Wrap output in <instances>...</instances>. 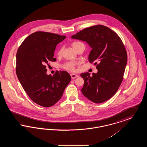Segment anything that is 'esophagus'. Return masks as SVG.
<instances>
[{
	"label": "esophagus",
	"mask_w": 147,
	"mask_h": 147,
	"mask_svg": "<svg viewBox=\"0 0 147 147\" xmlns=\"http://www.w3.org/2000/svg\"><path fill=\"white\" fill-rule=\"evenodd\" d=\"M70 76H71L72 79H75V78H76L77 77H79L78 75L76 74H70Z\"/></svg>",
	"instance_id": "34e87169"
}]
</instances>
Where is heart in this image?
<instances>
[{
    "label": "heart",
    "instance_id": "obj_1",
    "mask_svg": "<svg viewBox=\"0 0 147 147\" xmlns=\"http://www.w3.org/2000/svg\"><path fill=\"white\" fill-rule=\"evenodd\" d=\"M71 46L73 47V49L75 50H77L79 47L81 46H84V43L80 41H74L71 43ZM63 51V48L61 47L60 49L57 51V54L58 56H60ZM76 63L73 62H69L67 63H65L63 65V67L66 70H70V71H74L76 69Z\"/></svg>",
    "mask_w": 147,
    "mask_h": 147
}]
</instances>
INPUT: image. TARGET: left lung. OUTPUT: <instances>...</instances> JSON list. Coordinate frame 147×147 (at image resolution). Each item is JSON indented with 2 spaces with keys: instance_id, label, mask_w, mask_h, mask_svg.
Returning <instances> with one entry per match:
<instances>
[{
  "instance_id": "8db88e82",
  "label": "left lung",
  "mask_w": 147,
  "mask_h": 147,
  "mask_svg": "<svg viewBox=\"0 0 147 147\" xmlns=\"http://www.w3.org/2000/svg\"><path fill=\"white\" fill-rule=\"evenodd\" d=\"M72 38L87 42L92 48L90 63L94 62L97 73H84L83 94L94 103H102L116 94L121 84L127 55L121 39L115 31L105 26L97 25L84 28L73 35Z\"/></svg>"
}]
</instances>
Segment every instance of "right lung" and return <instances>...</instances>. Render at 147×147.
Returning a JSON list of instances; mask_svg holds the SVG:
<instances>
[{
    "label": "right lung",
    "mask_w": 147,
    "mask_h": 147,
    "mask_svg": "<svg viewBox=\"0 0 147 147\" xmlns=\"http://www.w3.org/2000/svg\"><path fill=\"white\" fill-rule=\"evenodd\" d=\"M65 36L37 31L27 37L16 53V73L21 85L36 104L48 107L55 105L63 95L71 80L66 71L46 74V65L55 62L56 46Z\"/></svg>",
    "instance_id": "1"
}]
</instances>
